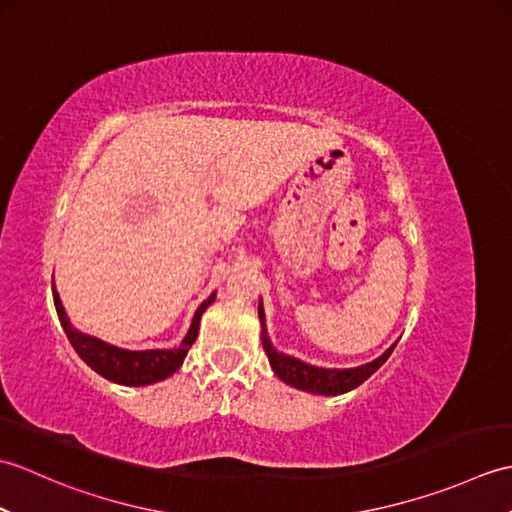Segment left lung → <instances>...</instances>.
I'll return each instance as SVG.
<instances>
[{
  "instance_id": "left-lung-1",
  "label": "left lung",
  "mask_w": 512,
  "mask_h": 512,
  "mask_svg": "<svg viewBox=\"0 0 512 512\" xmlns=\"http://www.w3.org/2000/svg\"><path fill=\"white\" fill-rule=\"evenodd\" d=\"M259 323H262V343L264 350L268 354L270 367L277 374V378L284 380L286 385H292L303 391H310V394H319V396H339L345 394V391L356 389L361 383L372 376L376 369L383 365L389 354L394 352L396 343L387 347V350L380 354L374 361H369L365 365L358 367H347V369H330V367H317V365H308L299 361V358L284 354L275 350V345L270 343L268 339V330H266V314H264V306L259 301Z\"/></svg>"
}]
</instances>
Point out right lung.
I'll return each mask as SVG.
<instances>
[{
    "label": "right lung",
    "instance_id": "add662e5",
    "mask_svg": "<svg viewBox=\"0 0 512 512\" xmlns=\"http://www.w3.org/2000/svg\"><path fill=\"white\" fill-rule=\"evenodd\" d=\"M52 299H54V308H57L65 336L70 339L76 354H79L96 374H101L103 378L112 380V383H118V385L143 387V385L160 383V380H165L171 374L178 372L180 365L184 363V358H187L189 347L195 343V339H198L200 319L204 310L215 301V292L209 299L200 303V308L195 310L191 319L189 332L184 334L182 343L178 347H173V350H125V347H116L112 343L96 339L92 334L76 330L70 323L68 314L63 310L59 292L54 288V279H52Z\"/></svg>",
    "mask_w": 512,
    "mask_h": 512
}]
</instances>
